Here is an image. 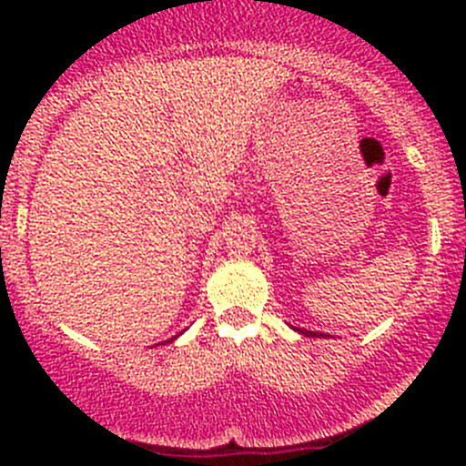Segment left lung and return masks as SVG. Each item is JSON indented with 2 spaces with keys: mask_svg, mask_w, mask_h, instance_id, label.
Segmentation results:
<instances>
[{
  "mask_svg": "<svg viewBox=\"0 0 466 466\" xmlns=\"http://www.w3.org/2000/svg\"><path fill=\"white\" fill-rule=\"evenodd\" d=\"M298 331H299V329H298ZM299 333H304V336H307V338H320V336H322V333H318V331H307V329H302V331H299Z\"/></svg>",
  "mask_w": 466,
  "mask_h": 466,
  "instance_id": "1",
  "label": "left lung"
}]
</instances>
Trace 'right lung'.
I'll list each match as a JSON object with an SVG mask.
<instances>
[{"instance_id": "add662e5", "label": "right lung", "mask_w": 466, "mask_h": 466, "mask_svg": "<svg viewBox=\"0 0 466 466\" xmlns=\"http://www.w3.org/2000/svg\"><path fill=\"white\" fill-rule=\"evenodd\" d=\"M171 340H173V338H171Z\"/></svg>"}]
</instances>
